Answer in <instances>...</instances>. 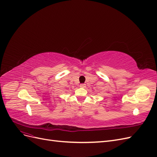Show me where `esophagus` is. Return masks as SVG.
<instances>
[{"label":"esophagus","mask_w":157,"mask_h":157,"mask_svg":"<svg viewBox=\"0 0 157 157\" xmlns=\"http://www.w3.org/2000/svg\"><path fill=\"white\" fill-rule=\"evenodd\" d=\"M80 87H81V88H85V87H86V84H80Z\"/></svg>","instance_id":"1"}]
</instances>
